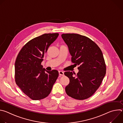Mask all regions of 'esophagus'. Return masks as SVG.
<instances>
[{
	"label": "esophagus",
	"mask_w": 123,
	"mask_h": 123,
	"mask_svg": "<svg viewBox=\"0 0 123 123\" xmlns=\"http://www.w3.org/2000/svg\"><path fill=\"white\" fill-rule=\"evenodd\" d=\"M59 74L60 76H63L64 75V72H63L62 71H59Z\"/></svg>",
	"instance_id": "34e87169"
}]
</instances>
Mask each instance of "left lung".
<instances>
[{
  "label": "left lung",
  "instance_id": "1",
  "mask_svg": "<svg viewBox=\"0 0 123 123\" xmlns=\"http://www.w3.org/2000/svg\"><path fill=\"white\" fill-rule=\"evenodd\" d=\"M62 38L67 45L74 65L79 66V72H66L69 79L65 87L66 93L77 100L92 96L101 85L106 73L102 52L98 45L89 38L76 33H65Z\"/></svg>",
  "mask_w": 123,
  "mask_h": 123
}]
</instances>
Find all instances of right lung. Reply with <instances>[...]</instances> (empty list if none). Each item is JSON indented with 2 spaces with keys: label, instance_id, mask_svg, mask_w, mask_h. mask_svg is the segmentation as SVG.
I'll return each instance as SVG.
<instances>
[{
  "label": "right lung",
  "instance_id": "obj_1",
  "mask_svg": "<svg viewBox=\"0 0 123 123\" xmlns=\"http://www.w3.org/2000/svg\"><path fill=\"white\" fill-rule=\"evenodd\" d=\"M59 34L45 33L27 43L15 62V80L22 91L31 99L38 100L50 93L57 79L56 70L47 71L41 65L44 55Z\"/></svg>",
  "mask_w": 123,
  "mask_h": 123
}]
</instances>
